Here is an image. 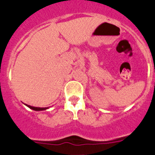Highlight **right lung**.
<instances>
[{
	"label": "right lung",
	"instance_id": "add662e5",
	"mask_svg": "<svg viewBox=\"0 0 155 155\" xmlns=\"http://www.w3.org/2000/svg\"><path fill=\"white\" fill-rule=\"evenodd\" d=\"M26 105H27L28 108H30V109H33V110L34 111H43V110H47V109H48V107L47 108H40V107H34V106H31V105H27V104H25Z\"/></svg>",
	"mask_w": 155,
	"mask_h": 155
}]
</instances>
